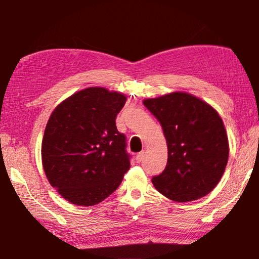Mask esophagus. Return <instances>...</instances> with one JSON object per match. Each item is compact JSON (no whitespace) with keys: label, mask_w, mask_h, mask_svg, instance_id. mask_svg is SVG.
Returning <instances> with one entry per match:
<instances>
[{"label":"esophagus","mask_w":259,"mask_h":259,"mask_svg":"<svg viewBox=\"0 0 259 259\" xmlns=\"http://www.w3.org/2000/svg\"><path fill=\"white\" fill-rule=\"evenodd\" d=\"M144 156H145V152H140V153H138V154L136 155V161H137V162H142L143 159H144Z\"/></svg>","instance_id":"obj_1"}]
</instances>
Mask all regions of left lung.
Segmentation results:
<instances>
[{"mask_svg": "<svg viewBox=\"0 0 259 259\" xmlns=\"http://www.w3.org/2000/svg\"><path fill=\"white\" fill-rule=\"evenodd\" d=\"M162 125L168 146L163 172L152 178L162 195L188 202L209 194L229 160V139L222 117L208 103L182 91L144 100Z\"/></svg>", "mask_w": 259, "mask_h": 259, "instance_id": "left-lung-1", "label": "left lung"}]
</instances>
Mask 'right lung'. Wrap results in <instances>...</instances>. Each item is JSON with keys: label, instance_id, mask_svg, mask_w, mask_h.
Returning <instances> with one entry per match:
<instances>
[{"label": "right lung", "instance_id": "obj_1", "mask_svg": "<svg viewBox=\"0 0 259 259\" xmlns=\"http://www.w3.org/2000/svg\"><path fill=\"white\" fill-rule=\"evenodd\" d=\"M126 97L90 87L63 100L48 120L42 164L50 185L75 205H95L116 190L130 168L125 136L116 129Z\"/></svg>", "mask_w": 259, "mask_h": 259}]
</instances>
